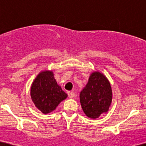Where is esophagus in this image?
<instances>
[{
    "instance_id": "esophagus-1",
    "label": "esophagus",
    "mask_w": 146,
    "mask_h": 146,
    "mask_svg": "<svg viewBox=\"0 0 146 146\" xmlns=\"http://www.w3.org/2000/svg\"><path fill=\"white\" fill-rule=\"evenodd\" d=\"M67 93H68V98H74V96H75V93H73V92L68 91V92H67Z\"/></svg>"
}]
</instances>
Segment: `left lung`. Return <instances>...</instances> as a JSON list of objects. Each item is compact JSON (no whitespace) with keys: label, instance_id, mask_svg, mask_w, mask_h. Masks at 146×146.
Segmentation results:
<instances>
[{"label":"left lung","instance_id":"1","mask_svg":"<svg viewBox=\"0 0 146 146\" xmlns=\"http://www.w3.org/2000/svg\"><path fill=\"white\" fill-rule=\"evenodd\" d=\"M113 98L111 86L108 79L98 71L91 73L86 86L80 92V99L84 113L96 119L108 112Z\"/></svg>","mask_w":146,"mask_h":146}]
</instances>
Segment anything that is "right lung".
<instances>
[{
    "instance_id": "right-lung-1",
    "label": "right lung",
    "mask_w": 146,
    "mask_h": 146,
    "mask_svg": "<svg viewBox=\"0 0 146 146\" xmlns=\"http://www.w3.org/2000/svg\"><path fill=\"white\" fill-rule=\"evenodd\" d=\"M31 98L38 109L48 114L67 98V94L57 84L53 72L44 71L37 75L31 84Z\"/></svg>"
}]
</instances>
